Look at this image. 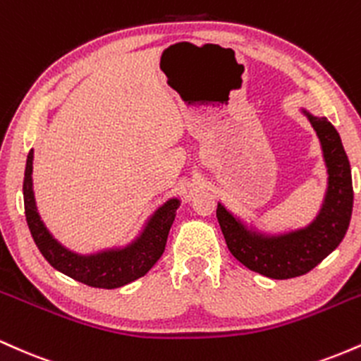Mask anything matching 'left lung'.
<instances>
[{
	"mask_svg": "<svg viewBox=\"0 0 361 361\" xmlns=\"http://www.w3.org/2000/svg\"><path fill=\"white\" fill-rule=\"evenodd\" d=\"M319 140L327 166L326 200L316 221L305 229L279 238L250 233L241 222L219 204L217 221L227 247L246 268L268 279L287 280L305 275L316 268L345 238L353 210L351 168L336 128L326 117L307 114Z\"/></svg>",
	"mask_w": 361,
	"mask_h": 361,
	"instance_id": "8db88e82",
	"label": "left lung"
}]
</instances>
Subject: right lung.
Instances as JSON below:
<instances>
[{
  "instance_id": "add662e5",
  "label": "right lung",
  "mask_w": 361,
  "mask_h": 361,
  "mask_svg": "<svg viewBox=\"0 0 361 361\" xmlns=\"http://www.w3.org/2000/svg\"><path fill=\"white\" fill-rule=\"evenodd\" d=\"M32 161H34V151L28 152L27 166H25V217L37 247L51 267L90 287L118 288L146 275L163 256L180 200L173 198L161 207L152 215L137 241L126 250L106 251L94 256H80L62 247L40 221L34 200V190H32Z\"/></svg>"
}]
</instances>
